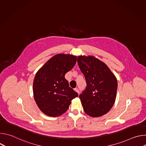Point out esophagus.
<instances>
[{
	"label": "esophagus",
	"mask_w": 146,
	"mask_h": 146,
	"mask_svg": "<svg viewBox=\"0 0 146 146\" xmlns=\"http://www.w3.org/2000/svg\"><path fill=\"white\" fill-rule=\"evenodd\" d=\"M74 90L78 93V94H79V90H78V89L77 88H74Z\"/></svg>",
	"instance_id": "1"
}]
</instances>
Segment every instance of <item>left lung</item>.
<instances>
[{
	"label": "left lung",
	"mask_w": 146,
	"mask_h": 146,
	"mask_svg": "<svg viewBox=\"0 0 146 146\" xmlns=\"http://www.w3.org/2000/svg\"><path fill=\"white\" fill-rule=\"evenodd\" d=\"M77 62L87 83L79 95L84 111L94 117L106 114L115 100L117 78L105 64L94 56H79Z\"/></svg>",
	"instance_id": "obj_1"
}]
</instances>
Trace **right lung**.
Instances as JSON below:
<instances>
[{"instance_id":"obj_1","label":"right lung","mask_w":146,"mask_h":146,"mask_svg":"<svg viewBox=\"0 0 146 146\" xmlns=\"http://www.w3.org/2000/svg\"><path fill=\"white\" fill-rule=\"evenodd\" d=\"M77 57L57 54L36 73L33 84L35 100L40 110L50 117H58L69 109L78 94L69 87L65 74L75 65Z\"/></svg>"}]
</instances>
